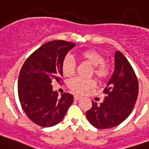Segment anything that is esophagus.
<instances>
[{
  "label": "esophagus",
  "instance_id": "esophagus-1",
  "mask_svg": "<svg viewBox=\"0 0 149 149\" xmlns=\"http://www.w3.org/2000/svg\"><path fill=\"white\" fill-rule=\"evenodd\" d=\"M82 98V96H80V95H74V100H79Z\"/></svg>",
  "mask_w": 149,
  "mask_h": 149
}]
</instances>
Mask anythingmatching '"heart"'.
<instances>
[{
	"instance_id": "b5f03b06",
	"label": "heart",
	"mask_w": 149,
	"mask_h": 149,
	"mask_svg": "<svg viewBox=\"0 0 149 149\" xmlns=\"http://www.w3.org/2000/svg\"><path fill=\"white\" fill-rule=\"evenodd\" d=\"M77 55L81 60L93 66V73L97 79L103 80L108 77L111 73V68L108 64L104 62V56L98 50L94 49H84L78 52ZM75 69L76 64L73 58L70 56H66L61 65V70L63 74L67 77H70L75 73ZM94 86L95 82L92 80H84L79 77L72 79L69 82V88L77 94L85 93Z\"/></svg>"
}]
</instances>
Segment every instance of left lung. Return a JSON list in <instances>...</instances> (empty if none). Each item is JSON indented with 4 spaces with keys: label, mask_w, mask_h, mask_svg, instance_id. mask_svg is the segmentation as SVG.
<instances>
[{
    "label": "left lung",
    "mask_w": 149,
    "mask_h": 149,
    "mask_svg": "<svg viewBox=\"0 0 149 149\" xmlns=\"http://www.w3.org/2000/svg\"><path fill=\"white\" fill-rule=\"evenodd\" d=\"M138 80L133 67L120 51L114 53V71L103 93L100 105L92 101L86 112L89 122L97 129H109L121 124L133 111L138 96Z\"/></svg>",
    "instance_id": "1"
}]
</instances>
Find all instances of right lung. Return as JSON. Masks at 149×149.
I'll list each match as a JSON object with an SVG mask.
<instances>
[{
  "label": "right lung",
  "mask_w": 149,
  "mask_h": 149,
  "mask_svg": "<svg viewBox=\"0 0 149 149\" xmlns=\"http://www.w3.org/2000/svg\"><path fill=\"white\" fill-rule=\"evenodd\" d=\"M73 42L63 40L48 42L30 55L19 74L18 95L27 116L42 127L57 125L63 119L73 102V96L53 91L52 81H61V65Z\"/></svg>",
  "instance_id": "1"
}]
</instances>
